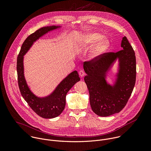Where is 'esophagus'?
Returning <instances> with one entry per match:
<instances>
[{"label":"esophagus","instance_id":"1","mask_svg":"<svg viewBox=\"0 0 151 151\" xmlns=\"http://www.w3.org/2000/svg\"><path fill=\"white\" fill-rule=\"evenodd\" d=\"M79 76L81 77V78H82L84 75H85V72L83 71V70H80L79 72Z\"/></svg>","mask_w":151,"mask_h":151}]
</instances>
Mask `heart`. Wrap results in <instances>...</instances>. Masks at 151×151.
I'll list each match as a JSON object with an SVG mask.
<instances>
[{"instance_id":"1","label":"heart","mask_w":151,"mask_h":151,"mask_svg":"<svg viewBox=\"0 0 151 151\" xmlns=\"http://www.w3.org/2000/svg\"><path fill=\"white\" fill-rule=\"evenodd\" d=\"M102 37V36L99 33H91L86 36L84 38L83 42L82 43L81 45H93L96 42L97 40H100ZM109 47V42L106 39L103 38L100 40L97 44L95 45L93 49L91 54L90 58L91 59H96L101 56L105 51L107 50Z\"/></svg>"}]
</instances>
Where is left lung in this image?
<instances>
[{
	"label": "left lung",
	"instance_id": "8db88e82",
	"mask_svg": "<svg viewBox=\"0 0 151 151\" xmlns=\"http://www.w3.org/2000/svg\"><path fill=\"white\" fill-rule=\"evenodd\" d=\"M121 47L122 50L116 52H105L97 58L83 63L87 73L84 81L89 91L90 105L93 111L100 116H108L122 110L135 85V52L125 36L122 38ZM118 58L119 72L116 83L111 86L106 83L105 76Z\"/></svg>",
	"mask_w": 151,
	"mask_h": 151
}]
</instances>
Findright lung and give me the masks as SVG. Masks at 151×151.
Masks as SVG:
<instances>
[{
	"instance_id": "right-lung-1",
	"label": "right lung",
	"mask_w": 151,
	"mask_h": 151,
	"mask_svg": "<svg viewBox=\"0 0 151 151\" xmlns=\"http://www.w3.org/2000/svg\"><path fill=\"white\" fill-rule=\"evenodd\" d=\"M60 26L44 27L29 35L23 42L17 57V70L20 93L30 108L39 116L44 118H53L60 115L66 105V96L73 86L80 81L77 71H73L64 79L54 92L48 97L39 98L35 96L29 88L24 76L23 56L33 42L47 32Z\"/></svg>"
}]
</instances>
